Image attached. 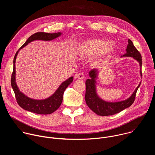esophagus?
Instances as JSON below:
<instances>
[{
  "label": "esophagus",
  "instance_id": "esophagus-1",
  "mask_svg": "<svg viewBox=\"0 0 155 155\" xmlns=\"http://www.w3.org/2000/svg\"><path fill=\"white\" fill-rule=\"evenodd\" d=\"M75 78H78V79H80V80H83L84 78V74L83 72L78 73V74H76L75 75Z\"/></svg>",
  "mask_w": 155,
  "mask_h": 155
}]
</instances>
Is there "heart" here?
<instances>
[{"label": "heart", "instance_id": "heart-1", "mask_svg": "<svg viewBox=\"0 0 155 155\" xmlns=\"http://www.w3.org/2000/svg\"><path fill=\"white\" fill-rule=\"evenodd\" d=\"M114 47V43L112 41L106 43L99 38L89 39L80 44L77 49V54L81 58L96 56V58L99 59L111 53Z\"/></svg>", "mask_w": 155, "mask_h": 155}]
</instances>
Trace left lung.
Instances as JSON below:
<instances>
[{
    "mask_svg": "<svg viewBox=\"0 0 155 155\" xmlns=\"http://www.w3.org/2000/svg\"><path fill=\"white\" fill-rule=\"evenodd\" d=\"M123 56L132 57L137 60L140 64V74L142 75V56L139 51L134 47L132 41L129 39L128 45L126 48V53ZM97 70L92 69L90 73V79L86 81V93L85 101L87 105L89 108L100 116H109L118 114L124 109L130 107L134 103L136 96V93L139 87L140 83L138 85L135 91L130 97L127 99L116 102H108L101 99L97 94L96 91V78L97 75Z\"/></svg>",
    "mask_w": 155,
    "mask_h": 155,
    "instance_id": "1",
    "label": "left lung"
}]
</instances>
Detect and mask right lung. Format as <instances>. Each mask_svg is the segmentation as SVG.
<instances>
[{"label":"right lung","instance_id":"right-lung-1","mask_svg":"<svg viewBox=\"0 0 155 155\" xmlns=\"http://www.w3.org/2000/svg\"><path fill=\"white\" fill-rule=\"evenodd\" d=\"M61 35V32L50 34L39 32L35 33L29 37V38L24 43V45L21 48H19V49L18 50L15 55L13 59V70L11 77V84L15 94L17 103L21 108H23L26 110H28V111L41 115L51 114L55 112L61 105L63 99L64 92L66 88H67V87L72 82L74 77H71L68 80H66L65 81L62 82L58 88V90L55 91V93L50 97L46 99L36 100L29 98L19 90V88L18 87V86L16 83L15 62L19 50L26 46L28 43H31L32 41L38 40L45 41L52 40L59 37Z\"/></svg>","mask_w":155,"mask_h":155}]
</instances>
